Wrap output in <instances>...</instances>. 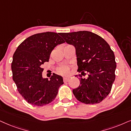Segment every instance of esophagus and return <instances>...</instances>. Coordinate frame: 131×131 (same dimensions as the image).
Returning <instances> with one entry per match:
<instances>
[{
  "instance_id": "obj_1",
  "label": "esophagus",
  "mask_w": 131,
  "mask_h": 131,
  "mask_svg": "<svg viewBox=\"0 0 131 131\" xmlns=\"http://www.w3.org/2000/svg\"><path fill=\"white\" fill-rule=\"evenodd\" d=\"M69 80V77H64L63 78V82H68Z\"/></svg>"
}]
</instances>
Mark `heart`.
<instances>
[{"instance_id": "b5f03b06", "label": "heart", "mask_w": 131, "mask_h": 131, "mask_svg": "<svg viewBox=\"0 0 131 131\" xmlns=\"http://www.w3.org/2000/svg\"><path fill=\"white\" fill-rule=\"evenodd\" d=\"M69 68L66 65H62L58 68V72L61 74H67L68 73Z\"/></svg>"}]
</instances>
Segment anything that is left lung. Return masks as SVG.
Instances as JSON below:
<instances>
[{
  "label": "left lung",
  "instance_id": "8db88e82",
  "mask_svg": "<svg viewBox=\"0 0 131 131\" xmlns=\"http://www.w3.org/2000/svg\"><path fill=\"white\" fill-rule=\"evenodd\" d=\"M75 49L80 83L72 90L78 100L85 104L99 103L111 90L115 80L116 63L114 52L106 41L90 31L60 33ZM86 72V79L82 78Z\"/></svg>",
  "mask_w": 131,
  "mask_h": 131
}]
</instances>
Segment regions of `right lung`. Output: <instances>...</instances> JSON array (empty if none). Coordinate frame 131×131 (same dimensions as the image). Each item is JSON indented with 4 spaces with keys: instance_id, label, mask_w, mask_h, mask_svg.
Masks as SVG:
<instances>
[{
    "instance_id": "1",
    "label": "right lung",
    "mask_w": 131,
    "mask_h": 131,
    "mask_svg": "<svg viewBox=\"0 0 131 131\" xmlns=\"http://www.w3.org/2000/svg\"><path fill=\"white\" fill-rule=\"evenodd\" d=\"M60 33L45 32L34 34L21 42L13 57V79L18 91L31 105L41 106L52 102L59 87L64 83L62 76L54 74L50 80L42 76V64L48 62L51 52L64 42Z\"/></svg>"
}]
</instances>
